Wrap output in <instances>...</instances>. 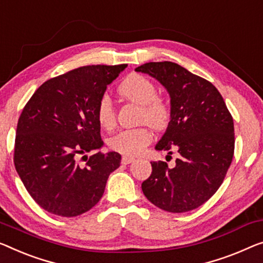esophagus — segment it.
<instances>
[{
    "label": "esophagus",
    "mask_w": 263,
    "mask_h": 263,
    "mask_svg": "<svg viewBox=\"0 0 263 263\" xmlns=\"http://www.w3.org/2000/svg\"><path fill=\"white\" fill-rule=\"evenodd\" d=\"M133 160H135V158H133V157L123 156V158H121V163H123V164H125V165H126V164H130V163H132Z\"/></svg>",
    "instance_id": "esophagus-1"
}]
</instances>
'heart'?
I'll return each instance as SVG.
<instances>
[{
  "label": "heart",
  "instance_id": "1",
  "mask_svg": "<svg viewBox=\"0 0 263 263\" xmlns=\"http://www.w3.org/2000/svg\"><path fill=\"white\" fill-rule=\"evenodd\" d=\"M121 98L132 101L139 106L140 121L147 123L155 128H164L170 121L171 108L165 99L158 96L154 81L142 74H131L118 87ZM96 116L98 124L105 130H112L116 125V112L107 96L98 101ZM154 135L146 126L127 128L117 133L108 140V146L119 154L126 156L139 155L152 142Z\"/></svg>",
  "mask_w": 263,
  "mask_h": 263
}]
</instances>
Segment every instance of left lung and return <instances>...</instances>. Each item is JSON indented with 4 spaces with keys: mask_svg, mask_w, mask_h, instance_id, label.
<instances>
[{
    "mask_svg": "<svg viewBox=\"0 0 263 263\" xmlns=\"http://www.w3.org/2000/svg\"><path fill=\"white\" fill-rule=\"evenodd\" d=\"M158 80L170 96L171 118L156 150H177L174 167L151 162L142 184L148 201L169 213H186L205 203L224 179L234 156V121L221 93L175 62H147L136 68Z\"/></svg>",
    "mask_w": 263,
    "mask_h": 263,
    "instance_id": "obj_1",
    "label": "left lung"
}]
</instances>
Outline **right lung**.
Masks as SVG:
<instances>
[{"label": "right lung", "instance_id": "1", "mask_svg": "<svg viewBox=\"0 0 263 263\" xmlns=\"http://www.w3.org/2000/svg\"><path fill=\"white\" fill-rule=\"evenodd\" d=\"M127 65L76 68L44 82L18 118L14 164L23 185L42 209L62 217L88 211L103 197L118 152H86L104 145L96 109L107 85ZM82 155L88 162L81 167Z\"/></svg>", "mask_w": 263, "mask_h": 263}]
</instances>
